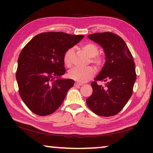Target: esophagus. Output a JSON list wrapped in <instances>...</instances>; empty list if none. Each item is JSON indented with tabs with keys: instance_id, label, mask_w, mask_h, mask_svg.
<instances>
[{
	"instance_id": "esophagus-1",
	"label": "esophagus",
	"mask_w": 153,
	"mask_h": 153,
	"mask_svg": "<svg viewBox=\"0 0 153 153\" xmlns=\"http://www.w3.org/2000/svg\"><path fill=\"white\" fill-rule=\"evenodd\" d=\"M75 86H81V85H83V83H79V82H76V83H75Z\"/></svg>"
}]
</instances>
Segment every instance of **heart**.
I'll use <instances>...</instances> for the list:
<instances>
[{
	"instance_id": "heart-1",
	"label": "heart",
	"mask_w": 153,
	"mask_h": 153,
	"mask_svg": "<svg viewBox=\"0 0 153 153\" xmlns=\"http://www.w3.org/2000/svg\"><path fill=\"white\" fill-rule=\"evenodd\" d=\"M81 49L87 56L91 59V62H93L97 67H99L102 63V59L100 56H97L99 52L98 47L95 44L93 43H87L81 46ZM73 53V49H69L64 54L63 61L65 65L68 68L72 66V57ZM95 74V70L91 67H88L86 68H74L69 71L68 76L73 80L79 81V82H85L92 77Z\"/></svg>"
}]
</instances>
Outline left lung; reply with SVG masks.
Wrapping results in <instances>:
<instances>
[{"label": "left lung", "mask_w": 153, "mask_h": 153, "mask_svg": "<svg viewBox=\"0 0 153 153\" xmlns=\"http://www.w3.org/2000/svg\"><path fill=\"white\" fill-rule=\"evenodd\" d=\"M88 37L101 46L106 61L91 83L93 93L87 98V105L98 116H114L123 109L132 95L137 79L133 57L126 43L118 35L105 32ZM97 80L106 81L105 86L97 85Z\"/></svg>", "instance_id": "obj_1"}]
</instances>
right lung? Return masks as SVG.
Wrapping results in <instances>:
<instances>
[{"instance_id":"obj_1","label":"right lung","mask_w":153,"mask_h":153,"mask_svg":"<svg viewBox=\"0 0 153 153\" xmlns=\"http://www.w3.org/2000/svg\"><path fill=\"white\" fill-rule=\"evenodd\" d=\"M84 36L62 32L43 33L25 46L18 59L16 79L19 93L31 111L53 114L61 105L74 81L63 79L64 54Z\"/></svg>"}]
</instances>
